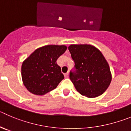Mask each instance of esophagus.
Wrapping results in <instances>:
<instances>
[{
	"label": "esophagus",
	"instance_id": "esophagus-1",
	"mask_svg": "<svg viewBox=\"0 0 131 131\" xmlns=\"http://www.w3.org/2000/svg\"><path fill=\"white\" fill-rule=\"evenodd\" d=\"M64 77H65V78H68L69 77V73H65L64 74Z\"/></svg>",
	"mask_w": 131,
	"mask_h": 131
}]
</instances>
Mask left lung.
<instances>
[{"label":"left lung","instance_id":"1","mask_svg":"<svg viewBox=\"0 0 131 131\" xmlns=\"http://www.w3.org/2000/svg\"><path fill=\"white\" fill-rule=\"evenodd\" d=\"M75 62L69 78L82 95L94 98L107 90L112 80L110 67L99 49L92 45H71L68 47Z\"/></svg>","mask_w":131,"mask_h":131}]
</instances>
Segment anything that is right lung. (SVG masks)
<instances>
[{
	"label": "right lung",
	"mask_w": 131,
	"mask_h": 131,
	"mask_svg": "<svg viewBox=\"0 0 131 131\" xmlns=\"http://www.w3.org/2000/svg\"><path fill=\"white\" fill-rule=\"evenodd\" d=\"M66 49V45H45L37 49L23 61L22 80L30 93L43 95L55 89L64 79L56 60Z\"/></svg>",
	"instance_id": "add662e5"
}]
</instances>
